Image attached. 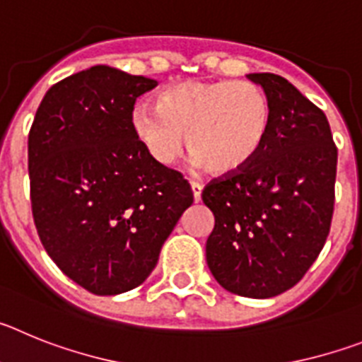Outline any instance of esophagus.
<instances>
[{"label":"esophagus","instance_id":"34e87169","mask_svg":"<svg viewBox=\"0 0 362 362\" xmlns=\"http://www.w3.org/2000/svg\"><path fill=\"white\" fill-rule=\"evenodd\" d=\"M192 187V194H194V201H201V192H203V185L197 183V181H192L190 183Z\"/></svg>","mask_w":362,"mask_h":362}]
</instances>
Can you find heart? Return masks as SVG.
<instances>
[{"mask_svg":"<svg viewBox=\"0 0 362 362\" xmlns=\"http://www.w3.org/2000/svg\"><path fill=\"white\" fill-rule=\"evenodd\" d=\"M132 130L150 158L170 166L188 152L214 174H235L263 148L272 123L267 92L252 81H183L139 105Z\"/></svg>","mask_w":362,"mask_h":362,"instance_id":"1","label":"heart"}]
</instances>
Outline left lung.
Returning <instances> with one entry per match:
<instances>
[{
    "mask_svg": "<svg viewBox=\"0 0 362 362\" xmlns=\"http://www.w3.org/2000/svg\"><path fill=\"white\" fill-rule=\"evenodd\" d=\"M272 105L250 165L204 187L216 225L206 263L225 290L267 299L296 286L321 254L335 203L337 146L325 112L276 74H250Z\"/></svg>",
    "mask_w": 362,
    "mask_h": 362,
    "instance_id": "obj_1",
    "label": "left lung"
}]
</instances>
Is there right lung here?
Masks as SVG:
<instances>
[{
	"label": "right lung",
	"mask_w": 362,
	"mask_h": 362,
	"mask_svg": "<svg viewBox=\"0 0 362 362\" xmlns=\"http://www.w3.org/2000/svg\"><path fill=\"white\" fill-rule=\"evenodd\" d=\"M158 85L98 65L45 94L28 132L32 216L59 270L95 296L136 288L194 203L183 174L158 165L132 130Z\"/></svg>",
	"instance_id": "add662e5"
}]
</instances>
